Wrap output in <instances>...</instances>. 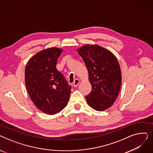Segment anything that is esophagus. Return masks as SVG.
I'll return each mask as SVG.
<instances>
[{
    "label": "esophagus",
    "instance_id": "1",
    "mask_svg": "<svg viewBox=\"0 0 153 153\" xmlns=\"http://www.w3.org/2000/svg\"><path fill=\"white\" fill-rule=\"evenodd\" d=\"M79 83H80V81H79V80L78 79H76L75 80V81H74V83H73V85H74V87H77V86L79 85Z\"/></svg>",
    "mask_w": 153,
    "mask_h": 153
}]
</instances>
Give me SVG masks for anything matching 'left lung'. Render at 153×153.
Here are the masks:
<instances>
[{
  "label": "left lung",
  "instance_id": "1",
  "mask_svg": "<svg viewBox=\"0 0 153 153\" xmlns=\"http://www.w3.org/2000/svg\"><path fill=\"white\" fill-rule=\"evenodd\" d=\"M89 72L92 91L85 99L97 111L105 110L115 102L122 85V72L116 56L100 46L85 45L77 49Z\"/></svg>",
  "mask_w": 153,
  "mask_h": 153
}]
</instances>
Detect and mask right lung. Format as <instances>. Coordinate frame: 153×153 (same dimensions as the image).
Instances as JSON below:
<instances>
[{
	"mask_svg": "<svg viewBox=\"0 0 153 153\" xmlns=\"http://www.w3.org/2000/svg\"><path fill=\"white\" fill-rule=\"evenodd\" d=\"M62 52L58 48L40 51L29 59L25 69V82L31 100L38 109L48 115L65 108L71 92V87L56 68Z\"/></svg>",
	"mask_w": 153,
	"mask_h": 153,
	"instance_id": "add662e5",
	"label": "right lung"
}]
</instances>
